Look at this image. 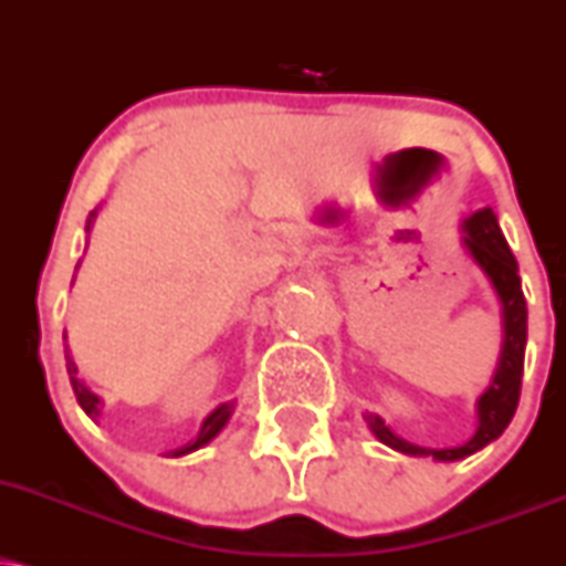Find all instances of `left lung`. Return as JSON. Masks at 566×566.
<instances>
[{"mask_svg":"<svg viewBox=\"0 0 566 566\" xmlns=\"http://www.w3.org/2000/svg\"><path fill=\"white\" fill-rule=\"evenodd\" d=\"M461 231H464L461 242H464L469 258L480 265L482 274L490 279L495 295H499L503 316V345L499 366H495L490 387L478 400V432H474L472 440H467L464 446L421 448L403 440L400 434H395L379 413H364L366 424H369V430L379 442H385L392 451H400L406 455H432L434 461L467 459V455L485 448L488 442L501 438L503 430L509 427V421L514 417L516 403H520L524 345H527V303H524L520 265H516V258L512 250H509V242L506 237H503L493 208H482L478 213L469 216L467 221L461 223Z\"/></svg>","mask_w":566,"mask_h":566,"instance_id":"obj_1","label":"left lung"}]
</instances>
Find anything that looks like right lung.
<instances>
[{
    "label": "right lung",
    "mask_w": 566,
    "mask_h": 566,
    "mask_svg": "<svg viewBox=\"0 0 566 566\" xmlns=\"http://www.w3.org/2000/svg\"><path fill=\"white\" fill-rule=\"evenodd\" d=\"M94 216H97V210H92V213H88V221H86V231L92 229V223H94ZM65 366H67V377H71V385H73V392H76V400H78V406L84 408L86 411V417L92 419V421H97L99 419V413H102V400L97 398V395H94L92 390H88V387L81 382V377H78V369H76V364H73V358H71V350L65 348ZM231 411H234V400H231V403H221L216 408L213 413H210V417L202 421V427H200V432H197V438L192 440V442H187V446L184 448H176V451H171V455H184V453H192V451H197V448H202V446H208L210 440L216 438L218 432L223 430V427H227V421H229V417H231Z\"/></svg>",
    "instance_id": "1"
}]
</instances>
